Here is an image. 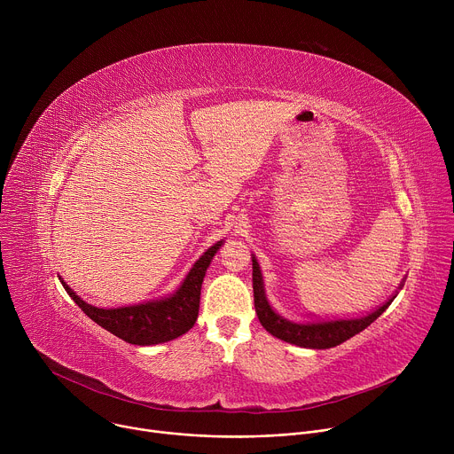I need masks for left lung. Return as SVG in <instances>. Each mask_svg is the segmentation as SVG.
I'll use <instances>...</instances> for the list:
<instances>
[{
    "mask_svg": "<svg viewBox=\"0 0 454 454\" xmlns=\"http://www.w3.org/2000/svg\"><path fill=\"white\" fill-rule=\"evenodd\" d=\"M253 298H254V309H256L258 319H261L262 327L275 338L298 347H305V348H333L350 340L352 336L359 334L361 331H364L370 323H373L387 309V305L394 301L395 296L392 300H387L377 310L363 317L321 321V323H293L278 316L270 307L264 294V287H262L261 270H258V262L253 256Z\"/></svg>",
    "mask_w": 454,
    "mask_h": 454,
    "instance_id": "left-lung-1",
    "label": "left lung"
}]
</instances>
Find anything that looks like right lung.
Segmentation results:
<instances>
[{
    "instance_id": "1",
    "label": "right lung",
    "mask_w": 454,
    "mask_h": 454,
    "mask_svg": "<svg viewBox=\"0 0 454 454\" xmlns=\"http://www.w3.org/2000/svg\"><path fill=\"white\" fill-rule=\"evenodd\" d=\"M223 240L205 251L200 261L193 264L176 294L158 301L120 309H98L81 300L64 280H60V284L72 300L84 310V314L98 323L102 329L131 345H158L176 340L193 327L200 314L201 284L207 268L210 266Z\"/></svg>"
}]
</instances>
